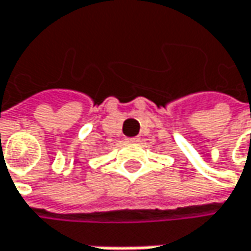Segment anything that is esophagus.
Instances as JSON below:
<instances>
[{
	"label": "esophagus",
	"instance_id": "1",
	"mask_svg": "<svg viewBox=\"0 0 251 251\" xmlns=\"http://www.w3.org/2000/svg\"><path fill=\"white\" fill-rule=\"evenodd\" d=\"M126 142H129V143H136V142H139V138H138V136H135V138H126Z\"/></svg>",
	"mask_w": 251,
	"mask_h": 251
}]
</instances>
